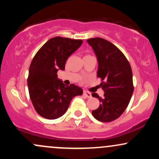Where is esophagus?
<instances>
[{
    "label": "esophagus",
    "instance_id": "1",
    "mask_svg": "<svg viewBox=\"0 0 159 159\" xmlns=\"http://www.w3.org/2000/svg\"><path fill=\"white\" fill-rule=\"evenodd\" d=\"M84 97H86L87 98H90V97H92L91 96V93H90V92H88V91H87V90H84Z\"/></svg>",
    "mask_w": 159,
    "mask_h": 159
}]
</instances>
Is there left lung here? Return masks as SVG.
Segmentation results:
<instances>
[{
  "instance_id": "8db88e82",
  "label": "left lung",
  "mask_w": 159,
  "mask_h": 159,
  "mask_svg": "<svg viewBox=\"0 0 159 159\" xmlns=\"http://www.w3.org/2000/svg\"><path fill=\"white\" fill-rule=\"evenodd\" d=\"M87 42L97 56V77L102 79L100 86L105 93L102 98L97 93H92L100 102L92 115L99 121H112L125 111L133 94L131 68L121 50L109 41L94 38L87 40Z\"/></svg>"
}]
</instances>
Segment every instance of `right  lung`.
Returning <instances> with one entry per match:
<instances>
[{"mask_svg":"<svg viewBox=\"0 0 159 159\" xmlns=\"http://www.w3.org/2000/svg\"><path fill=\"white\" fill-rule=\"evenodd\" d=\"M81 40L55 37L48 40L31 62L28 77L30 99L36 111L47 119H57L67 111L71 100L83 90L71 84L66 86L57 78L65 70L66 60L82 43Z\"/></svg>","mask_w":159,"mask_h":159,"instance_id":"obj_1","label":"right lung"}]
</instances>
